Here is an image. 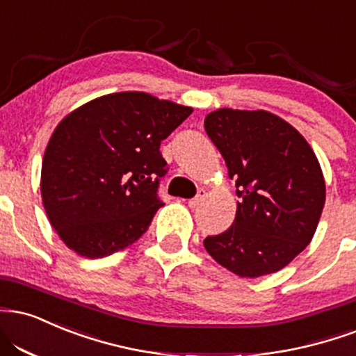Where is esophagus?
Instances as JSON below:
<instances>
[{
    "mask_svg": "<svg viewBox=\"0 0 356 356\" xmlns=\"http://www.w3.org/2000/svg\"><path fill=\"white\" fill-rule=\"evenodd\" d=\"M205 194H207V192H205L204 189H199V192H197V195L194 197V199H191V200H189V207H191V209H195L197 205H199L200 202H202L204 197H205Z\"/></svg>",
    "mask_w": 356,
    "mask_h": 356,
    "instance_id": "1",
    "label": "esophagus"
}]
</instances>
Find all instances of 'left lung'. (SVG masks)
<instances>
[{"mask_svg": "<svg viewBox=\"0 0 356 356\" xmlns=\"http://www.w3.org/2000/svg\"><path fill=\"white\" fill-rule=\"evenodd\" d=\"M207 136L237 187L234 224L204 247L238 277L278 272L310 243L325 204L318 159L295 127L267 111L217 109Z\"/></svg>", "mask_w": 356, "mask_h": 356, "instance_id": "1", "label": "left lung"}]
</instances>
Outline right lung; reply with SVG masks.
<instances>
[{
  "mask_svg": "<svg viewBox=\"0 0 356 356\" xmlns=\"http://www.w3.org/2000/svg\"><path fill=\"white\" fill-rule=\"evenodd\" d=\"M192 108L145 92L97 97L67 114L46 147L41 195L61 241L88 259L129 247L149 229L167 174L161 143Z\"/></svg>",
  "mask_w": 356,
  "mask_h": 356,
  "instance_id": "right-lung-1",
  "label": "right lung"
}]
</instances>
